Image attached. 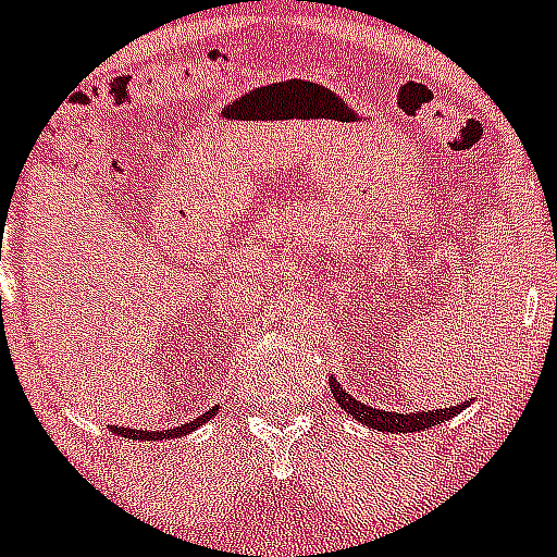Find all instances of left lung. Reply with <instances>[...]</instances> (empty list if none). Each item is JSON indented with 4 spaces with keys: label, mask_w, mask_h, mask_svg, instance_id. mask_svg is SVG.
<instances>
[{
    "label": "left lung",
    "mask_w": 557,
    "mask_h": 557,
    "mask_svg": "<svg viewBox=\"0 0 557 557\" xmlns=\"http://www.w3.org/2000/svg\"><path fill=\"white\" fill-rule=\"evenodd\" d=\"M332 383V394L337 399L339 408H345V413H350L356 422L367 424L372 430H383V433H419V430L435 428L441 422H449L451 416L460 413L468 403L451 405V408H435V410H416V413H397V410H383V408H372V405L359 403L356 397H350L339 381H329Z\"/></svg>",
    "instance_id": "left-lung-1"
}]
</instances>
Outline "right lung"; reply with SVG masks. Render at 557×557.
<instances>
[{"instance_id":"1","label":"right lung","mask_w":557,"mask_h":557,"mask_svg":"<svg viewBox=\"0 0 557 557\" xmlns=\"http://www.w3.org/2000/svg\"><path fill=\"white\" fill-rule=\"evenodd\" d=\"M214 413H218V405H212V408H209L207 413L196 416L193 422L182 424V428L158 430V433H149V430H129V428H111V430H113V433H116V435H122V438H133V441H171V438H180V435L193 433V430L201 428V424H207Z\"/></svg>"}]
</instances>
